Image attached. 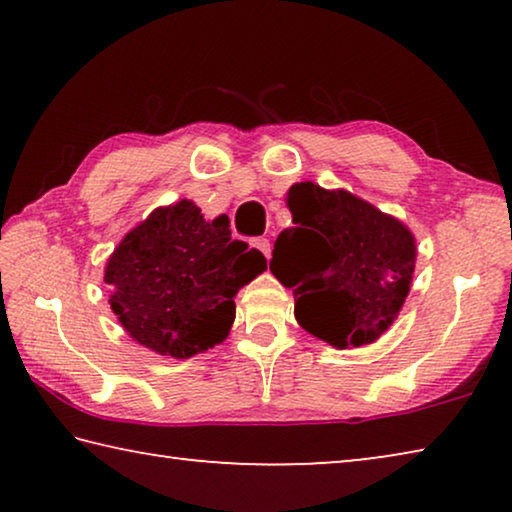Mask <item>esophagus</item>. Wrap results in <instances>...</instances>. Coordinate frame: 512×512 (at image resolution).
Here are the masks:
<instances>
[{
    "label": "esophagus",
    "instance_id": "1",
    "mask_svg": "<svg viewBox=\"0 0 512 512\" xmlns=\"http://www.w3.org/2000/svg\"><path fill=\"white\" fill-rule=\"evenodd\" d=\"M253 248H257L259 253H262L266 259L271 257V241L268 239H264V237H257V239H253V244H250Z\"/></svg>",
    "mask_w": 512,
    "mask_h": 512
}]
</instances>
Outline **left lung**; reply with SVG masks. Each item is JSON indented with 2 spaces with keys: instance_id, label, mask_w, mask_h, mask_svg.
I'll return each mask as SVG.
<instances>
[{
  "instance_id": "1",
  "label": "left lung",
  "mask_w": 512,
  "mask_h": 512,
  "mask_svg": "<svg viewBox=\"0 0 512 512\" xmlns=\"http://www.w3.org/2000/svg\"><path fill=\"white\" fill-rule=\"evenodd\" d=\"M293 228L275 241L271 273L293 287L298 323L334 348H359L391 327L409 296V228L350 192L289 189Z\"/></svg>"
}]
</instances>
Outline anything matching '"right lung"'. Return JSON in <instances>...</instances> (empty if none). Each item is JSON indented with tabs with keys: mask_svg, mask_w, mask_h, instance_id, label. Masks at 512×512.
Returning <instances> with one entry per match:
<instances>
[{
	"mask_svg": "<svg viewBox=\"0 0 512 512\" xmlns=\"http://www.w3.org/2000/svg\"><path fill=\"white\" fill-rule=\"evenodd\" d=\"M203 219L192 201L158 207L121 239L106 266L110 307L144 348L189 359L214 348L235 320V293L266 271V257Z\"/></svg>",
	"mask_w": 512,
	"mask_h": 512,
	"instance_id": "right-lung-1",
	"label": "right lung"
}]
</instances>
